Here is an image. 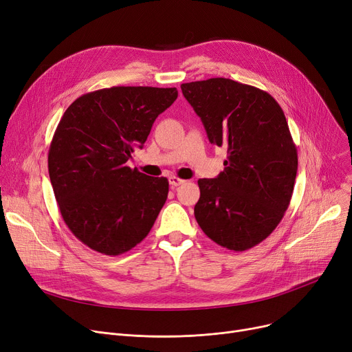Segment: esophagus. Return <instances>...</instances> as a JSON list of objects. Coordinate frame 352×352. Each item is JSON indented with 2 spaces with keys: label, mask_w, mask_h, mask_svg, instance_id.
I'll list each match as a JSON object with an SVG mask.
<instances>
[{
  "label": "esophagus",
  "mask_w": 352,
  "mask_h": 352,
  "mask_svg": "<svg viewBox=\"0 0 352 352\" xmlns=\"http://www.w3.org/2000/svg\"><path fill=\"white\" fill-rule=\"evenodd\" d=\"M168 181H170V186H171V187H178V186H181V184L186 182V181L178 178V177H170Z\"/></svg>",
  "instance_id": "obj_1"
}]
</instances>
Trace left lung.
Returning a JSON list of instances; mask_svg holds the SVG:
<instances>
[{"instance_id": "1", "label": "left lung", "mask_w": 352, "mask_h": 352, "mask_svg": "<svg viewBox=\"0 0 352 352\" xmlns=\"http://www.w3.org/2000/svg\"><path fill=\"white\" fill-rule=\"evenodd\" d=\"M211 144L227 150L217 178L198 179L194 215L218 245L245 251L281 223L298 154L284 111L267 91L230 78L181 84Z\"/></svg>"}]
</instances>
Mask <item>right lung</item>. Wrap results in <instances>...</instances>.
<instances>
[{"instance_id": "1", "label": "right lung", "mask_w": 352, "mask_h": 352, "mask_svg": "<svg viewBox=\"0 0 352 352\" xmlns=\"http://www.w3.org/2000/svg\"><path fill=\"white\" fill-rule=\"evenodd\" d=\"M177 97V88L111 87L65 109L50 145L48 173L64 223L91 250L120 255L151 231L168 179L126 161Z\"/></svg>"}]
</instances>
